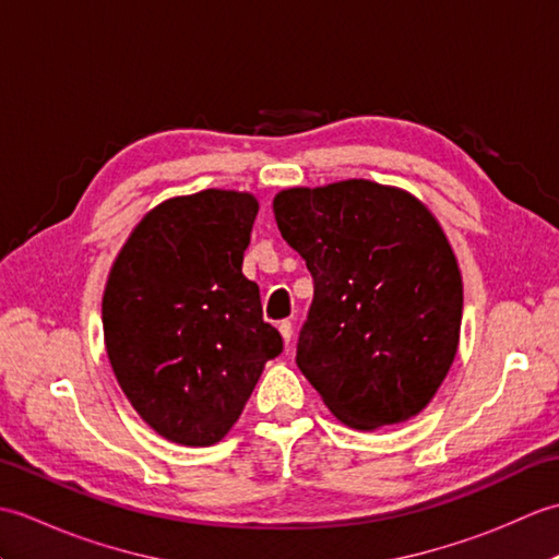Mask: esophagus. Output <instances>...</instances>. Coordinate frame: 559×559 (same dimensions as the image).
<instances>
[{
	"label": "esophagus",
	"instance_id": "1",
	"mask_svg": "<svg viewBox=\"0 0 559 559\" xmlns=\"http://www.w3.org/2000/svg\"><path fill=\"white\" fill-rule=\"evenodd\" d=\"M278 331H281L283 343H286V346H288V343L293 341V324H290V322H281V324H278Z\"/></svg>",
	"mask_w": 559,
	"mask_h": 559
}]
</instances>
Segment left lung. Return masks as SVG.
I'll return each instance as SVG.
<instances>
[{"instance_id":"left-lung-1","label":"left lung","mask_w":559,"mask_h":559,"mask_svg":"<svg viewBox=\"0 0 559 559\" xmlns=\"http://www.w3.org/2000/svg\"><path fill=\"white\" fill-rule=\"evenodd\" d=\"M273 213L314 278L302 374L353 430L411 420L459 350L463 283L442 225L418 197L372 180L281 189Z\"/></svg>"}]
</instances>
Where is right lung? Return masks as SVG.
<instances>
[{
	"instance_id": "add662e5",
	"label": "right lung",
	"mask_w": 559,
	"mask_h": 559,
	"mask_svg": "<svg viewBox=\"0 0 559 559\" xmlns=\"http://www.w3.org/2000/svg\"><path fill=\"white\" fill-rule=\"evenodd\" d=\"M257 211V197L235 189L165 199L108 273L103 336L117 384L175 444L221 442L283 350L257 283L242 276Z\"/></svg>"
}]
</instances>
